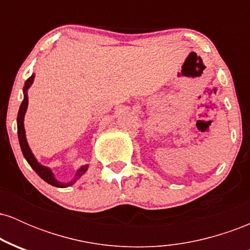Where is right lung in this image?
<instances>
[{"label":"right lung","mask_w":250,"mask_h":250,"mask_svg":"<svg viewBox=\"0 0 250 250\" xmlns=\"http://www.w3.org/2000/svg\"><path fill=\"white\" fill-rule=\"evenodd\" d=\"M34 77H35V74H33L29 79L27 80L24 83V87H23V101H22L21 105H20L19 109V114H17V135H19V141H20V147H21L22 154H23L24 159L27 160V162L29 163L30 167L36 171V174L39 175L41 179H43L49 185L54 186V187L57 188H67L69 186L74 185L76 182V180H79L80 177L82 176L83 174L87 171V169L89 166L84 165L82 166L79 170L76 171L75 176L74 179L70 181V182L67 183H63L60 182L59 180H56V177L54 176V173L51 171L50 168L45 167V166H42L41 163L36 160V157L34 156V154L31 153V149L28 145L27 139H25V130H24V115H25V111H27L28 108V89L30 88V85L33 84L34 82Z\"/></svg>","instance_id":"right-lung-1"}]
</instances>
